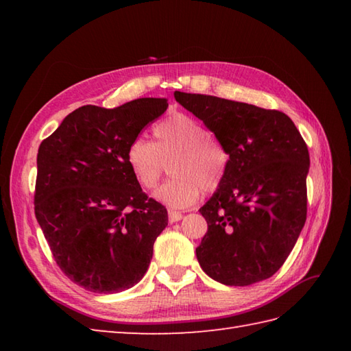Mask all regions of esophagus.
Wrapping results in <instances>:
<instances>
[{
  "instance_id": "1",
  "label": "esophagus",
  "mask_w": 351,
  "mask_h": 351,
  "mask_svg": "<svg viewBox=\"0 0 351 351\" xmlns=\"http://www.w3.org/2000/svg\"><path fill=\"white\" fill-rule=\"evenodd\" d=\"M182 219V214L180 211H173V210H169V221L170 223H175V221H180Z\"/></svg>"
}]
</instances>
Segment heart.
Returning <instances> with one entry per match:
<instances>
[{
  "label": "heart",
  "mask_w": 351,
  "mask_h": 351,
  "mask_svg": "<svg viewBox=\"0 0 351 351\" xmlns=\"http://www.w3.org/2000/svg\"><path fill=\"white\" fill-rule=\"evenodd\" d=\"M154 143L136 138L126 161L141 189L152 190L170 162V181L155 197L170 208H189L204 193L220 189L229 167V152L195 117L175 113L154 126Z\"/></svg>",
  "instance_id": "b5f03b06"
}]
</instances>
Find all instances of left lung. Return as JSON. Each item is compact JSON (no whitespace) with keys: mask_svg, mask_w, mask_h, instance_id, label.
<instances>
[{"mask_svg":"<svg viewBox=\"0 0 351 351\" xmlns=\"http://www.w3.org/2000/svg\"><path fill=\"white\" fill-rule=\"evenodd\" d=\"M175 99L229 152L225 181L199 210L208 223L200 267L229 287L271 278L306 221V143L282 111L197 93L175 92Z\"/></svg>","mask_w":351,"mask_h":351,"instance_id":"8db88e82","label":"left lung"}]
</instances>
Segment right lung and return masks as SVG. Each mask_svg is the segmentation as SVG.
I'll return each mask as SVG.
<instances>
[{"label":"right lung","mask_w":351,"mask_h":351,"mask_svg":"<svg viewBox=\"0 0 351 351\" xmlns=\"http://www.w3.org/2000/svg\"><path fill=\"white\" fill-rule=\"evenodd\" d=\"M167 107L164 98L80 107L39 146L36 219L57 265L92 293L138 283L167 226L166 206L145 195L126 161L128 146Z\"/></svg>","instance_id":"right-lung-1"}]
</instances>
